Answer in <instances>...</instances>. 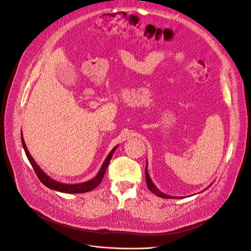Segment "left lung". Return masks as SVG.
I'll return each instance as SVG.
<instances>
[{
	"label": "left lung",
	"instance_id": "1",
	"mask_svg": "<svg viewBox=\"0 0 251 251\" xmlns=\"http://www.w3.org/2000/svg\"><path fill=\"white\" fill-rule=\"evenodd\" d=\"M145 178H146V183H147V187H148L149 191L151 192V193H153L154 195H156V196H158V197H160V198H164V199H181V198H182V197L169 196V195H166V194L160 192V191L156 188V186L152 182L151 178H150V176H149L148 169H147V162H146V166H145ZM210 186H212V183H211ZM210 186H209V187H210ZM206 190H207V189H206Z\"/></svg>",
	"mask_w": 251,
	"mask_h": 251
}]
</instances>
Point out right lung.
<instances>
[{"label": "right lung", "mask_w": 251, "mask_h": 251, "mask_svg": "<svg viewBox=\"0 0 251 251\" xmlns=\"http://www.w3.org/2000/svg\"><path fill=\"white\" fill-rule=\"evenodd\" d=\"M21 140H22V145H23V148L25 150V153H26V156L28 158V160L30 161L31 165L33 170L35 171V174L37 175L38 178L40 179V181L43 183L44 186H46L47 188L51 189V190H54V191H57V192H60V193H66V194H80V193H87V192H91L93 191L94 189H96L100 183H101L103 177H104V175L106 173V170L108 168L109 165V162L115 152L116 148L118 147V145H116L111 151L110 153L108 154V156L106 157L105 161L103 162L101 169H100L99 173L97 174V176L90 179V180H87L85 182H79V183H64V182H60V181H57L53 178L50 177L49 176H47L41 169L40 166L36 163V161L34 160V158H33L31 156V154L29 153L28 149H27V146L25 144V141H24V138H23V135L21 133Z\"/></svg>", "instance_id": "obj_1"}]
</instances>
